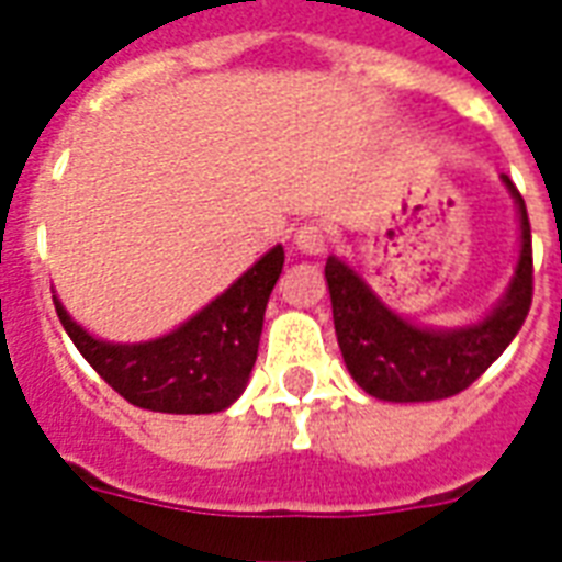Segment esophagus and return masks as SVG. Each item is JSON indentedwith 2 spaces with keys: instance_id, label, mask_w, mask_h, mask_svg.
Masks as SVG:
<instances>
[{
  "instance_id": "34e87169",
  "label": "esophagus",
  "mask_w": 562,
  "mask_h": 562,
  "mask_svg": "<svg viewBox=\"0 0 562 562\" xmlns=\"http://www.w3.org/2000/svg\"><path fill=\"white\" fill-rule=\"evenodd\" d=\"M294 246L306 252V256H322L325 252V246H328V232H325V225H318V222H304L297 232H294Z\"/></svg>"
}]
</instances>
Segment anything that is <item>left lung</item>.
Wrapping results in <instances>:
<instances>
[{
    "label": "left lung",
    "instance_id": "8db88e82",
    "mask_svg": "<svg viewBox=\"0 0 562 562\" xmlns=\"http://www.w3.org/2000/svg\"><path fill=\"white\" fill-rule=\"evenodd\" d=\"M503 180L520 216L518 268L503 301L475 325L454 330L418 328L382 304L346 261L328 258L325 280L342 361L370 397L424 403L460 394L515 340L532 304V240L527 204L512 180Z\"/></svg>",
    "mask_w": 562,
    "mask_h": 562
}]
</instances>
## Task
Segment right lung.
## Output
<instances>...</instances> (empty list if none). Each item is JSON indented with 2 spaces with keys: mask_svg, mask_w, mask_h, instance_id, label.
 I'll use <instances>...</instances> for the list:
<instances>
[{
  "mask_svg": "<svg viewBox=\"0 0 562 562\" xmlns=\"http://www.w3.org/2000/svg\"><path fill=\"white\" fill-rule=\"evenodd\" d=\"M282 261V246H273L216 301L159 340H95L78 322H71L66 306L54 297L56 316L92 370L128 403L149 413H222L249 382L265 306L280 280Z\"/></svg>",
  "mask_w": 562,
  "mask_h": 562,
  "instance_id": "obj_1",
  "label": "right lung"
}]
</instances>
